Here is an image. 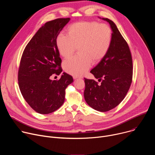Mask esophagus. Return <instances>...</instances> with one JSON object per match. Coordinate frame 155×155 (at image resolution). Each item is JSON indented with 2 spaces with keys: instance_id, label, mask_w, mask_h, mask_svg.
<instances>
[{
  "instance_id": "34e87169",
  "label": "esophagus",
  "mask_w": 155,
  "mask_h": 155,
  "mask_svg": "<svg viewBox=\"0 0 155 155\" xmlns=\"http://www.w3.org/2000/svg\"><path fill=\"white\" fill-rule=\"evenodd\" d=\"M74 78V80H77V79H79V78H78V77H73Z\"/></svg>"
}]
</instances>
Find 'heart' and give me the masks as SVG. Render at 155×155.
I'll list each match as a JSON object with an SVG mask.
<instances>
[{"label": "heart", "instance_id": "1", "mask_svg": "<svg viewBox=\"0 0 155 155\" xmlns=\"http://www.w3.org/2000/svg\"><path fill=\"white\" fill-rule=\"evenodd\" d=\"M68 35L59 34L56 46L64 58L71 56L78 48V55L64 61L65 72L75 77L83 75L92 62L97 63L107 55L112 41V31L108 25L96 21L78 22L67 29Z\"/></svg>", "mask_w": 155, "mask_h": 155}]
</instances>
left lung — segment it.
<instances>
[{
	"instance_id": "8db88e82",
	"label": "left lung",
	"mask_w": 155,
	"mask_h": 155,
	"mask_svg": "<svg viewBox=\"0 0 155 155\" xmlns=\"http://www.w3.org/2000/svg\"><path fill=\"white\" fill-rule=\"evenodd\" d=\"M102 19L111 28L112 41L107 55L90 71L102 80L101 84L84 78V97L87 105L103 112L116 107L126 96L132 82V61L127 43L114 22Z\"/></svg>"
}]
</instances>
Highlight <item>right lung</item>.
<instances>
[{
	"mask_svg": "<svg viewBox=\"0 0 155 155\" xmlns=\"http://www.w3.org/2000/svg\"><path fill=\"white\" fill-rule=\"evenodd\" d=\"M71 18H58L43 25L26 45L21 59L18 83L25 101L35 112L48 114L58 110L65 100V90L73 81L63 72L59 80H52L53 74L59 75L61 59L56 38Z\"/></svg>",
	"mask_w": 155,
	"mask_h": 155,
	"instance_id": "add662e5",
	"label": "right lung"
}]
</instances>
